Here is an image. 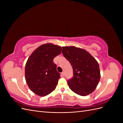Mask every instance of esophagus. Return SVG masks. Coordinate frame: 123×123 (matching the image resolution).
<instances>
[{
  "label": "esophagus",
  "instance_id": "esophagus-1",
  "mask_svg": "<svg viewBox=\"0 0 123 123\" xmlns=\"http://www.w3.org/2000/svg\"><path fill=\"white\" fill-rule=\"evenodd\" d=\"M61 74H62V76H63V77H64V76H65V73H64V72H62Z\"/></svg>",
  "mask_w": 123,
  "mask_h": 123
}]
</instances>
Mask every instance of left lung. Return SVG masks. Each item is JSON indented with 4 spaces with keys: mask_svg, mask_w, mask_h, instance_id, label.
Masks as SVG:
<instances>
[{
    "mask_svg": "<svg viewBox=\"0 0 123 123\" xmlns=\"http://www.w3.org/2000/svg\"><path fill=\"white\" fill-rule=\"evenodd\" d=\"M62 53L73 68V76L68 80L71 90L81 96L91 93L100 80L98 62L87 51L74 46L62 47Z\"/></svg>",
    "mask_w": 123,
    "mask_h": 123,
    "instance_id": "left-lung-1",
    "label": "left lung"
}]
</instances>
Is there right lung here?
I'll return each mask as SVG.
<instances>
[{
    "instance_id": "right-lung-1",
    "label": "right lung",
    "mask_w": 123,
    "mask_h": 123,
    "mask_svg": "<svg viewBox=\"0 0 123 123\" xmlns=\"http://www.w3.org/2000/svg\"><path fill=\"white\" fill-rule=\"evenodd\" d=\"M62 52L61 47L52 43L39 46L30 56L25 66V79L35 94L44 96L56 87L60 73L53 59Z\"/></svg>"
}]
</instances>
